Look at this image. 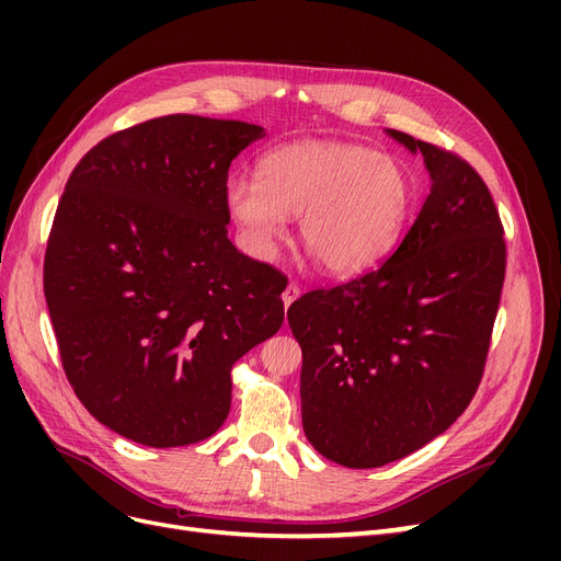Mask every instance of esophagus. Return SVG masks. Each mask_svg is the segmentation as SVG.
<instances>
[{
    "label": "esophagus",
    "mask_w": 561,
    "mask_h": 561,
    "mask_svg": "<svg viewBox=\"0 0 561 561\" xmlns=\"http://www.w3.org/2000/svg\"><path fill=\"white\" fill-rule=\"evenodd\" d=\"M301 295V287L297 285V283H290L285 287V293H283V304H285V309L290 307V304L297 299Z\"/></svg>",
    "instance_id": "obj_1"
}]
</instances>
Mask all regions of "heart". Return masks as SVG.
<instances>
[{
    "mask_svg": "<svg viewBox=\"0 0 561 561\" xmlns=\"http://www.w3.org/2000/svg\"><path fill=\"white\" fill-rule=\"evenodd\" d=\"M227 208L245 245L271 257L299 217L301 243L330 276L377 266L400 243L414 206L404 165L363 145L304 140L271 149L257 175L227 182Z\"/></svg>",
    "mask_w": 561,
    "mask_h": 561,
    "instance_id": "obj_1",
    "label": "heart"
}]
</instances>
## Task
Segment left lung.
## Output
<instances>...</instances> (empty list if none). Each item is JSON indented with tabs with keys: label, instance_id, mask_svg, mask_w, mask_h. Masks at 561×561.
<instances>
[{
	"label": "left lung",
	"instance_id": "8db88e82",
	"mask_svg": "<svg viewBox=\"0 0 561 561\" xmlns=\"http://www.w3.org/2000/svg\"><path fill=\"white\" fill-rule=\"evenodd\" d=\"M421 151L431 194L375 271L301 295L287 322L301 346V423L346 468L421 449L478 390L505 278L496 203L454 151L388 130Z\"/></svg>",
	"mask_w": 561,
	"mask_h": 561
}]
</instances>
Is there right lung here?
Segmentation results:
<instances>
[{"mask_svg":"<svg viewBox=\"0 0 561 561\" xmlns=\"http://www.w3.org/2000/svg\"><path fill=\"white\" fill-rule=\"evenodd\" d=\"M264 130L194 114L112 133L65 184L44 295L67 381L147 447L201 443L231 407V367L274 336L287 278L227 239L231 161Z\"/></svg>","mask_w":561,"mask_h":561,"instance_id":"obj_1","label":"right lung"}]
</instances>
